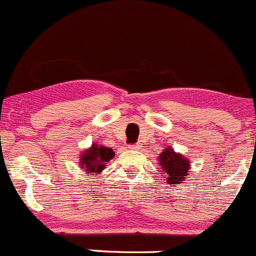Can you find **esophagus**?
<instances>
[{"label": "esophagus", "instance_id": "obj_1", "mask_svg": "<svg viewBox=\"0 0 256 256\" xmlns=\"http://www.w3.org/2000/svg\"><path fill=\"white\" fill-rule=\"evenodd\" d=\"M129 148H130V149H136V150H138V149L142 148V144L140 143L132 144V146H129Z\"/></svg>", "mask_w": 256, "mask_h": 256}]
</instances>
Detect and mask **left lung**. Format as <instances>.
<instances>
[{
	"mask_svg": "<svg viewBox=\"0 0 256 256\" xmlns=\"http://www.w3.org/2000/svg\"><path fill=\"white\" fill-rule=\"evenodd\" d=\"M159 173L166 178V184H182L186 179L190 169L188 159L180 153L174 152L172 146H166L158 156Z\"/></svg>",
	"mask_w": 256,
	"mask_h": 256,
	"instance_id": "8db88e82",
	"label": "left lung"
}]
</instances>
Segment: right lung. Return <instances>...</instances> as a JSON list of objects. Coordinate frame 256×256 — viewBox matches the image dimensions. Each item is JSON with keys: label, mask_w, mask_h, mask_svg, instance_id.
Listing matches in <instances>:
<instances>
[{"label": "right lung", "mask_w": 256, "mask_h": 256, "mask_svg": "<svg viewBox=\"0 0 256 256\" xmlns=\"http://www.w3.org/2000/svg\"><path fill=\"white\" fill-rule=\"evenodd\" d=\"M114 156L112 148L94 143L80 156V168L87 174H100Z\"/></svg>", "instance_id": "1"}]
</instances>
